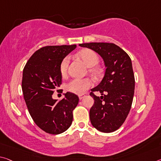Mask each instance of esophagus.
Masks as SVG:
<instances>
[{
  "label": "esophagus",
  "instance_id": "34e87169",
  "mask_svg": "<svg viewBox=\"0 0 161 161\" xmlns=\"http://www.w3.org/2000/svg\"><path fill=\"white\" fill-rule=\"evenodd\" d=\"M85 94H80V95H79V98H80V99H82L83 98H85Z\"/></svg>",
  "mask_w": 161,
  "mask_h": 161
}]
</instances>
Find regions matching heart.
Listing matches in <instances>:
<instances>
[{
	"mask_svg": "<svg viewBox=\"0 0 161 161\" xmlns=\"http://www.w3.org/2000/svg\"><path fill=\"white\" fill-rule=\"evenodd\" d=\"M77 57L82 61L84 64L90 67L89 71L94 75H98L100 73V69L96 67L97 64L99 57L97 53L90 48H85L81 50L77 53ZM69 57H66L63 58L60 63L59 70L62 75H66L68 71V67L69 64ZM93 83L90 79H78L75 78L69 81L66 85V90L76 94H82L85 93L92 86Z\"/></svg>",
	"mask_w": 161,
	"mask_h": 161,
	"instance_id": "1",
	"label": "heart"
}]
</instances>
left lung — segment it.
<instances>
[{"mask_svg": "<svg viewBox=\"0 0 161 161\" xmlns=\"http://www.w3.org/2000/svg\"><path fill=\"white\" fill-rule=\"evenodd\" d=\"M80 46L97 52L107 67L100 84L90 93L94 100L90 111L91 123L101 132L115 131L125 121L133 99L135 76L130 57L113 43H86ZM95 91L101 93L100 98L94 94Z\"/></svg>", "mask_w": 161, "mask_h": 161, "instance_id": "left-lung-1", "label": "left lung"}]
</instances>
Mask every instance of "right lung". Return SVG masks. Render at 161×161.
<instances>
[{
	"mask_svg": "<svg viewBox=\"0 0 161 161\" xmlns=\"http://www.w3.org/2000/svg\"><path fill=\"white\" fill-rule=\"evenodd\" d=\"M76 47L75 44L41 48L23 71L22 91L28 110L36 125L47 133H62L72 123L78 96L67 92L64 98L57 101L52 99V94L62 84L60 63Z\"/></svg>",
	"mask_w": 161,
	"mask_h": 161,
	"instance_id": "right-lung-1",
	"label": "right lung"
}]
</instances>
